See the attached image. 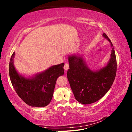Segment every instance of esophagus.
Segmentation results:
<instances>
[{"label": "esophagus", "mask_w": 132, "mask_h": 132, "mask_svg": "<svg viewBox=\"0 0 132 132\" xmlns=\"http://www.w3.org/2000/svg\"><path fill=\"white\" fill-rule=\"evenodd\" d=\"M69 63H65V65H64V69H65V70H66V71H67V70L69 69Z\"/></svg>", "instance_id": "obj_1"}]
</instances>
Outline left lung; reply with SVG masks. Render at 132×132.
Returning a JSON list of instances; mask_svg holds the SVG:
<instances>
[{"mask_svg": "<svg viewBox=\"0 0 132 132\" xmlns=\"http://www.w3.org/2000/svg\"><path fill=\"white\" fill-rule=\"evenodd\" d=\"M103 36L111 43V58L108 65L99 71H92L88 68L80 56L69 57V67L67 79L75 99L87 105L98 101L112 86L115 80L117 62L111 42L105 33Z\"/></svg>", "mask_w": 132, "mask_h": 132, "instance_id": "obj_1", "label": "left lung"}]
</instances>
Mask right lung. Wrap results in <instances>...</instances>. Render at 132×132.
I'll list each match as a JSON object with an SVG mask.
<instances>
[{"instance_id": "add662e5", "label": "right lung", "mask_w": 132, "mask_h": 132, "mask_svg": "<svg viewBox=\"0 0 132 132\" xmlns=\"http://www.w3.org/2000/svg\"><path fill=\"white\" fill-rule=\"evenodd\" d=\"M12 54L9 73L12 86L21 100L32 107H45L51 102L57 78L64 74V63L51 67L31 79L20 75L14 68Z\"/></svg>"}]
</instances>
